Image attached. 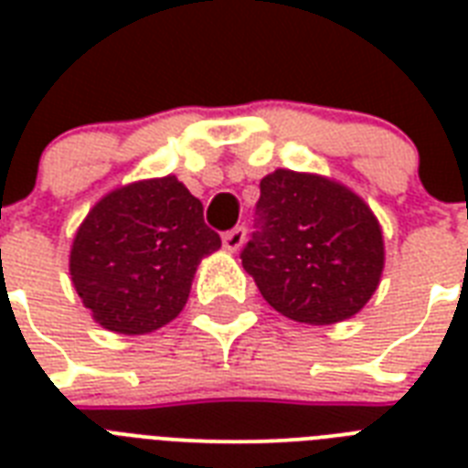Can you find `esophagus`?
<instances>
[{
  "mask_svg": "<svg viewBox=\"0 0 468 468\" xmlns=\"http://www.w3.org/2000/svg\"><path fill=\"white\" fill-rule=\"evenodd\" d=\"M242 242H245V228L242 226L233 228V230H228V233L223 235V248H226L228 252H238V250L242 248Z\"/></svg>",
  "mask_w": 468,
  "mask_h": 468,
  "instance_id": "34e87169",
  "label": "esophagus"
}]
</instances>
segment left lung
Listing matches in <instances>:
<instances>
[{"mask_svg": "<svg viewBox=\"0 0 468 468\" xmlns=\"http://www.w3.org/2000/svg\"><path fill=\"white\" fill-rule=\"evenodd\" d=\"M260 230L242 267L274 311L335 325L367 306L384 271V233L362 197L330 176L274 169L260 182Z\"/></svg>", "mask_w": 468, "mask_h": 468, "instance_id": "8db88e82", "label": "left lung"}]
</instances>
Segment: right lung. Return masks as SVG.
Here are the masks:
<instances>
[{"label":"right lung","mask_w":468,"mask_h":468,"mask_svg":"<svg viewBox=\"0 0 468 468\" xmlns=\"http://www.w3.org/2000/svg\"><path fill=\"white\" fill-rule=\"evenodd\" d=\"M220 248L204 206L175 175L109 191L69 248V277L99 325L148 335L182 313L204 257Z\"/></svg>","instance_id":"obj_1"}]
</instances>
